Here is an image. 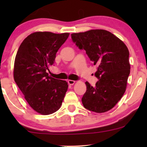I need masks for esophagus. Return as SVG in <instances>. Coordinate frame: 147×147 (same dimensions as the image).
Wrapping results in <instances>:
<instances>
[{
  "label": "esophagus",
  "mask_w": 147,
  "mask_h": 147,
  "mask_svg": "<svg viewBox=\"0 0 147 147\" xmlns=\"http://www.w3.org/2000/svg\"><path fill=\"white\" fill-rule=\"evenodd\" d=\"M67 82H68V84H69V85H71V86L74 85V84H75V81H74V80H68Z\"/></svg>",
  "instance_id": "34e87169"
}]
</instances>
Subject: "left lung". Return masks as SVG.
Returning <instances> with one entry per match:
<instances>
[{"instance_id":"8db88e82","label":"left lung","mask_w":147,"mask_h":147,"mask_svg":"<svg viewBox=\"0 0 147 147\" xmlns=\"http://www.w3.org/2000/svg\"><path fill=\"white\" fill-rule=\"evenodd\" d=\"M71 39L80 49L85 50L98 79L93 87L86 82L82 98L86 109L102 113L112 109L126 91L130 74L129 51L125 44L110 32L103 29L73 33Z\"/></svg>"}]
</instances>
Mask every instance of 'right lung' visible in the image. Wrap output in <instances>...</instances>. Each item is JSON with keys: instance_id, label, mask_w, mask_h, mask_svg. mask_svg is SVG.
Instances as JSON below:
<instances>
[{"instance_id": "add662e5", "label": "right lung", "mask_w": 147, "mask_h": 147, "mask_svg": "<svg viewBox=\"0 0 147 147\" xmlns=\"http://www.w3.org/2000/svg\"><path fill=\"white\" fill-rule=\"evenodd\" d=\"M69 33L35 32L24 39L14 65V80L29 106L47 115L59 109L67 83L49 76L47 70L55 62L56 53Z\"/></svg>"}]
</instances>
